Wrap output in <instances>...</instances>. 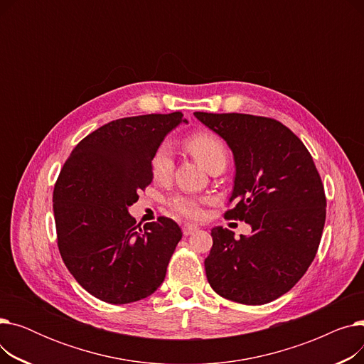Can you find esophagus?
Segmentation results:
<instances>
[{
	"mask_svg": "<svg viewBox=\"0 0 364 364\" xmlns=\"http://www.w3.org/2000/svg\"><path fill=\"white\" fill-rule=\"evenodd\" d=\"M199 230V227L195 225V224H184L183 225V233L184 236H188V235H193L195 232Z\"/></svg>",
	"mask_w": 364,
	"mask_h": 364,
	"instance_id": "34e87169",
	"label": "esophagus"
}]
</instances>
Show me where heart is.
I'll return each instance as SVG.
<instances>
[{"instance_id": "1", "label": "heart", "mask_w": 364, "mask_h": 364, "mask_svg": "<svg viewBox=\"0 0 364 364\" xmlns=\"http://www.w3.org/2000/svg\"><path fill=\"white\" fill-rule=\"evenodd\" d=\"M186 147L193 153L196 159L211 171L218 165H225L228 151L223 140L213 132L198 131L190 134L186 139ZM151 176L158 181H166L174 171V150L169 143H161L150 161ZM206 202L203 198L177 193L168 199V206L174 214L187 220H200L203 217L202 205Z\"/></svg>"}]
</instances>
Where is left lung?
Wrapping results in <instances>:
<instances>
[{"mask_svg": "<svg viewBox=\"0 0 364 364\" xmlns=\"http://www.w3.org/2000/svg\"><path fill=\"white\" fill-rule=\"evenodd\" d=\"M221 136L236 164L224 218L245 221L251 236L235 239L214 227L205 258L211 288L246 305L272 302L291 291L313 262L326 220V196L307 147L282 122L246 113L195 112Z\"/></svg>", "mask_w": 364, "mask_h": 364, "instance_id": "1", "label": "left lung"}]
</instances>
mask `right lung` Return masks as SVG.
Returning <instances> with one entry per match:
<instances>
[{"instance_id":"obj_1","label":"right lung","mask_w":364,"mask_h":364,"mask_svg":"<svg viewBox=\"0 0 364 364\" xmlns=\"http://www.w3.org/2000/svg\"><path fill=\"white\" fill-rule=\"evenodd\" d=\"M181 112L112 121L72 150L54 184L57 246L92 296L129 304L155 292L183 233L166 217L141 228L128 214L153 180L150 161Z\"/></svg>"}]
</instances>
